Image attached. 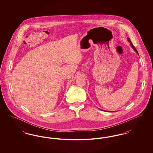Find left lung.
Returning a JSON list of instances; mask_svg holds the SVG:
<instances>
[{
    "label": "left lung",
    "instance_id": "8db88e82",
    "mask_svg": "<svg viewBox=\"0 0 153 153\" xmlns=\"http://www.w3.org/2000/svg\"><path fill=\"white\" fill-rule=\"evenodd\" d=\"M127 39H128V42H130V45H131V47H132V48H133V49H134V51H136V52H137V54H138V51H137V49H135V47H134V45H133V44H132V42H131V40H130V38H127ZM102 111H103V110H102Z\"/></svg>",
    "mask_w": 153,
    "mask_h": 153
}]
</instances>
